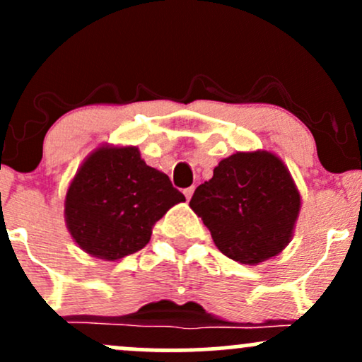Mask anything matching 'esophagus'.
<instances>
[{
    "label": "esophagus",
    "mask_w": 362,
    "mask_h": 362,
    "mask_svg": "<svg viewBox=\"0 0 362 362\" xmlns=\"http://www.w3.org/2000/svg\"><path fill=\"white\" fill-rule=\"evenodd\" d=\"M192 194H194V187H189V189L184 190V195H185L187 201H190V197H192Z\"/></svg>",
    "instance_id": "34e87169"
}]
</instances>
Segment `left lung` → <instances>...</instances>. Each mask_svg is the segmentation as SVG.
<instances>
[{"instance_id": "obj_1", "label": "left lung", "mask_w": 362, "mask_h": 362, "mask_svg": "<svg viewBox=\"0 0 362 362\" xmlns=\"http://www.w3.org/2000/svg\"><path fill=\"white\" fill-rule=\"evenodd\" d=\"M189 206L224 255L257 265L288 247L301 195L279 156L260 149L236 151L195 189Z\"/></svg>"}]
</instances>
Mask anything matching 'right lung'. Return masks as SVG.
<instances>
[{
    "label": "right lung",
    "mask_w": 362,
    "mask_h": 362,
    "mask_svg": "<svg viewBox=\"0 0 362 362\" xmlns=\"http://www.w3.org/2000/svg\"><path fill=\"white\" fill-rule=\"evenodd\" d=\"M184 201L138 148L105 144L78 168L66 192L64 219L83 252L119 260L146 247L158 219Z\"/></svg>",
    "instance_id": "add662e5"
}]
</instances>
